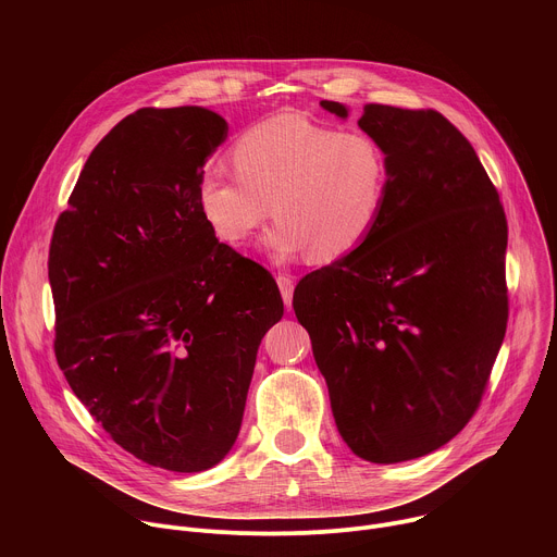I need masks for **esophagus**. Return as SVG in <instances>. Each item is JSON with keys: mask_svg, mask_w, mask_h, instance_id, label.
Returning <instances> with one entry per match:
<instances>
[{"mask_svg": "<svg viewBox=\"0 0 557 557\" xmlns=\"http://www.w3.org/2000/svg\"><path fill=\"white\" fill-rule=\"evenodd\" d=\"M277 286H280V293H282V297H284L286 308H290V304H293V290H295V277L288 275V273H280V275H277Z\"/></svg>", "mask_w": 557, "mask_h": 557, "instance_id": "1", "label": "esophagus"}]
</instances>
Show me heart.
Returning <instances> with one entry per match:
<instances>
[{
  "mask_svg": "<svg viewBox=\"0 0 557 557\" xmlns=\"http://www.w3.org/2000/svg\"><path fill=\"white\" fill-rule=\"evenodd\" d=\"M228 161L235 177L220 168L200 176V213L222 243L243 247L271 205L267 249L277 262H339L368 243L385 209L387 153L361 129L275 114L237 136Z\"/></svg>",
  "mask_w": 557,
  "mask_h": 557,
  "instance_id": "1",
  "label": "heart"
}]
</instances>
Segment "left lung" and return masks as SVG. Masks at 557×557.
Masks as SVG:
<instances>
[{"mask_svg":"<svg viewBox=\"0 0 557 557\" xmlns=\"http://www.w3.org/2000/svg\"><path fill=\"white\" fill-rule=\"evenodd\" d=\"M359 127L389 161L383 215L359 251L299 280L293 308L342 438L389 465L438 449L481 406L509 317L507 218L441 112L368 103Z\"/></svg>","mask_w":557,"mask_h":557,"instance_id":"left-lung-1","label":"left lung"}]
</instances>
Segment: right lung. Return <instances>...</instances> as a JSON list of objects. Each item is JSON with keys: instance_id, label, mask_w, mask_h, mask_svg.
<instances>
[{"instance_id": "obj_1", "label": "right lung", "mask_w": 557, "mask_h": 557, "mask_svg": "<svg viewBox=\"0 0 557 557\" xmlns=\"http://www.w3.org/2000/svg\"><path fill=\"white\" fill-rule=\"evenodd\" d=\"M226 121L198 106L140 108L92 149L54 224V357L125 451L194 473L240 432L256 357L284 314L273 275L198 207Z\"/></svg>"}]
</instances>
